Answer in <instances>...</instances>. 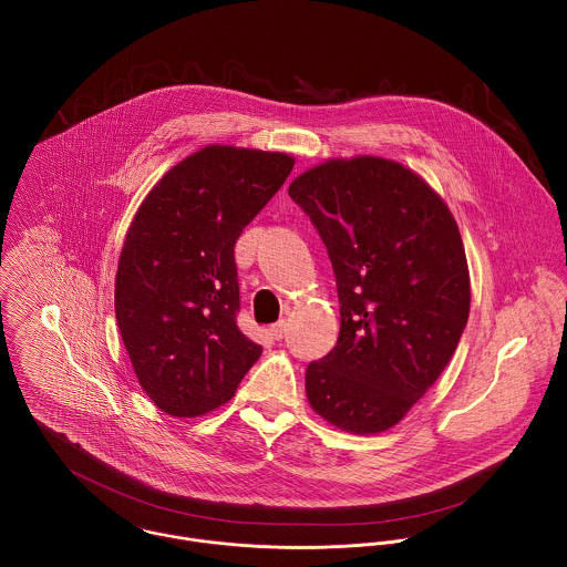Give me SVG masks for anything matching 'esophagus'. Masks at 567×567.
I'll use <instances>...</instances> for the list:
<instances>
[{
	"instance_id": "esophagus-1",
	"label": "esophagus",
	"mask_w": 567,
	"mask_h": 567,
	"mask_svg": "<svg viewBox=\"0 0 567 567\" xmlns=\"http://www.w3.org/2000/svg\"><path fill=\"white\" fill-rule=\"evenodd\" d=\"M286 333H288V323L286 321H277V323L270 324V336L272 338L281 340Z\"/></svg>"
}]
</instances>
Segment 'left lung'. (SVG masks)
Returning <instances> with one entry per match:
<instances>
[{
  "label": "left lung",
  "mask_w": 567,
  "mask_h": 567,
  "mask_svg": "<svg viewBox=\"0 0 567 567\" xmlns=\"http://www.w3.org/2000/svg\"><path fill=\"white\" fill-rule=\"evenodd\" d=\"M288 194L327 246L340 301L308 402L344 432H384L439 380L470 319L458 225L416 172L371 155L319 163Z\"/></svg>",
  "instance_id": "left-lung-1"
}]
</instances>
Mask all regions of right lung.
<instances>
[{
  "instance_id": "1",
  "label": "right lung",
  "mask_w": 567,
  "mask_h": 567,
  "mask_svg": "<svg viewBox=\"0 0 567 567\" xmlns=\"http://www.w3.org/2000/svg\"><path fill=\"white\" fill-rule=\"evenodd\" d=\"M295 167L286 153L205 146L167 169L120 252L115 319L135 375L172 416L227 404L261 347L236 323L234 246Z\"/></svg>"
}]
</instances>
